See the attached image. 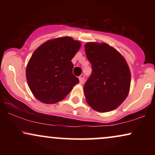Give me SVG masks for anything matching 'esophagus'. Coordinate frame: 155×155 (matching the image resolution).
Returning <instances> with one entry per match:
<instances>
[{
  "mask_svg": "<svg viewBox=\"0 0 155 155\" xmlns=\"http://www.w3.org/2000/svg\"><path fill=\"white\" fill-rule=\"evenodd\" d=\"M79 79L80 84H83L84 81V74H81V75L79 77Z\"/></svg>",
  "mask_w": 155,
  "mask_h": 155,
  "instance_id": "esophagus-1",
  "label": "esophagus"
}]
</instances>
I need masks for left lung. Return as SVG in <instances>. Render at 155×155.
<instances>
[{"label": "left lung", "instance_id": "1", "mask_svg": "<svg viewBox=\"0 0 155 155\" xmlns=\"http://www.w3.org/2000/svg\"><path fill=\"white\" fill-rule=\"evenodd\" d=\"M84 48L92 69L84 86L87 103L101 113L116 109L130 91L131 75L127 62L106 43L87 42Z\"/></svg>", "mask_w": 155, "mask_h": 155}]
</instances>
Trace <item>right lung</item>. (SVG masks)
Listing matches in <instances>:
<instances>
[{
    "label": "right lung",
    "instance_id": "right-lung-1",
    "mask_svg": "<svg viewBox=\"0 0 155 155\" xmlns=\"http://www.w3.org/2000/svg\"><path fill=\"white\" fill-rule=\"evenodd\" d=\"M81 42L69 36L47 41L37 48L26 68V79L33 95L53 104L63 100L79 80L73 74L71 60Z\"/></svg>",
    "mask_w": 155,
    "mask_h": 155
}]
</instances>
